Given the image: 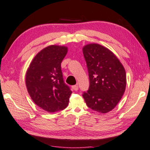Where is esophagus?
<instances>
[{
	"mask_svg": "<svg viewBox=\"0 0 150 150\" xmlns=\"http://www.w3.org/2000/svg\"><path fill=\"white\" fill-rule=\"evenodd\" d=\"M72 88H73V90H75V91L78 90V85L73 86H72Z\"/></svg>",
	"mask_w": 150,
	"mask_h": 150,
	"instance_id": "1",
	"label": "esophagus"
}]
</instances>
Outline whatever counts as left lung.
<instances>
[{"mask_svg": "<svg viewBox=\"0 0 150 150\" xmlns=\"http://www.w3.org/2000/svg\"><path fill=\"white\" fill-rule=\"evenodd\" d=\"M89 73L90 87L83 98L93 111L107 113L116 107L125 93L127 75L113 52L99 44L83 47Z\"/></svg>", "mask_w": 150, "mask_h": 150, "instance_id": "obj_1", "label": "left lung"}]
</instances>
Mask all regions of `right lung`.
Listing matches in <instances>:
<instances>
[{
  "instance_id": "right-lung-1",
  "label": "right lung",
  "mask_w": 150,
  "mask_h": 150,
  "mask_svg": "<svg viewBox=\"0 0 150 150\" xmlns=\"http://www.w3.org/2000/svg\"><path fill=\"white\" fill-rule=\"evenodd\" d=\"M67 52L65 46L47 47L35 55L26 72L25 85L31 99L49 112L64 109L72 93L64 82L61 70Z\"/></svg>"
}]
</instances>
